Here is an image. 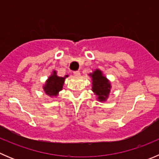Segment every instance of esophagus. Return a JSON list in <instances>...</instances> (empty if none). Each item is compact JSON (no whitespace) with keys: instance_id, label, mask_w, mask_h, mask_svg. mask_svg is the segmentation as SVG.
Returning <instances> with one entry per match:
<instances>
[{"instance_id":"1","label":"esophagus","mask_w":159,"mask_h":159,"mask_svg":"<svg viewBox=\"0 0 159 159\" xmlns=\"http://www.w3.org/2000/svg\"><path fill=\"white\" fill-rule=\"evenodd\" d=\"M80 71L79 70H75V71H74V75H75V76H79L80 75Z\"/></svg>"}]
</instances>
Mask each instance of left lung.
<instances>
[{
  "label": "left lung",
  "mask_w": 159,
  "mask_h": 159,
  "mask_svg": "<svg viewBox=\"0 0 159 159\" xmlns=\"http://www.w3.org/2000/svg\"><path fill=\"white\" fill-rule=\"evenodd\" d=\"M92 91L98 95L100 101H105L110 92L111 84L105 77L102 75L101 70H96L92 74Z\"/></svg>",
  "instance_id": "8db88e82"
}]
</instances>
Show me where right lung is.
Returning <instances> with one entry per match:
<instances>
[{
    "label": "right lung",
    "mask_w": 159,
    "mask_h": 159,
    "mask_svg": "<svg viewBox=\"0 0 159 159\" xmlns=\"http://www.w3.org/2000/svg\"><path fill=\"white\" fill-rule=\"evenodd\" d=\"M68 77V75L62 78V77H57L56 75V72L54 71V74L49 77L48 79L47 83L44 87V90L47 94L49 96H56L57 93L61 91L63 88V84L65 82V78Z\"/></svg>",
    "instance_id": "1"
}]
</instances>
